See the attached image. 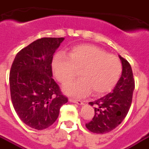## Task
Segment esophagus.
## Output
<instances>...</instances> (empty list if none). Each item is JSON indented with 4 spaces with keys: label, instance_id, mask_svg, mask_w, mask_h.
Wrapping results in <instances>:
<instances>
[{
    "label": "esophagus",
    "instance_id": "obj_1",
    "mask_svg": "<svg viewBox=\"0 0 149 149\" xmlns=\"http://www.w3.org/2000/svg\"><path fill=\"white\" fill-rule=\"evenodd\" d=\"M70 102H72V103H77L78 105H83L84 104V102L82 101H80V100H78V99H73V98H70L69 99Z\"/></svg>",
    "mask_w": 149,
    "mask_h": 149
}]
</instances>
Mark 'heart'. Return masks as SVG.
Masks as SVG:
<instances>
[{"instance_id":"heart-1","label":"heart","mask_w":149,"mask_h":149,"mask_svg":"<svg viewBox=\"0 0 149 149\" xmlns=\"http://www.w3.org/2000/svg\"><path fill=\"white\" fill-rule=\"evenodd\" d=\"M52 70L56 79L65 84L80 72L81 79L65 86L64 92L74 97L86 96L91 90L96 95L105 94L115 87L122 73V64L117 57L89 44L73 47L66 57L55 55Z\"/></svg>"}]
</instances>
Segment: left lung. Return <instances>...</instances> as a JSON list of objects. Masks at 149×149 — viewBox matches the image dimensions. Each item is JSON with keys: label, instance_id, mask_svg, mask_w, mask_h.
I'll list each match as a JSON object with an SVG mask.
<instances>
[{"label": "left lung", "instance_id": "obj_1", "mask_svg": "<svg viewBox=\"0 0 149 149\" xmlns=\"http://www.w3.org/2000/svg\"><path fill=\"white\" fill-rule=\"evenodd\" d=\"M119 57L122 62L123 72L113 91L89 102L95 106L94 117L86 123V127L91 132L106 134L112 131L122 123L130 109L134 79L130 63L120 55Z\"/></svg>", "mask_w": 149, "mask_h": 149}]
</instances>
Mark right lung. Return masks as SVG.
Instances as JSON below:
<instances>
[{
	"mask_svg": "<svg viewBox=\"0 0 149 149\" xmlns=\"http://www.w3.org/2000/svg\"><path fill=\"white\" fill-rule=\"evenodd\" d=\"M63 37H44L17 53L9 76L12 105L25 124L36 130L52 126L68 102L52 79L53 55Z\"/></svg>",
	"mask_w": 149,
	"mask_h": 149,
	"instance_id": "add662e5",
	"label": "right lung"
}]
</instances>
